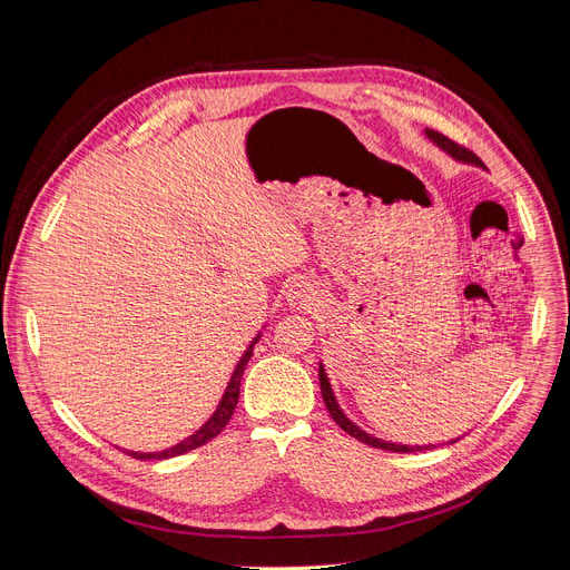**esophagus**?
<instances>
[{"label":"esophagus","instance_id":"obj_1","mask_svg":"<svg viewBox=\"0 0 570 570\" xmlns=\"http://www.w3.org/2000/svg\"><path fill=\"white\" fill-rule=\"evenodd\" d=\"M314 301H316V291H314V286L309 282L297 279V282L291 284V288H288V303L291 305H301V307L305 305V307H309V305H314Z\"/></svg>","mask_w":570,"mask_h":570}]
</instances>
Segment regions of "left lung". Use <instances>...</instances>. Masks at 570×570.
<instances>
[{
    "mask_svg": "<svg viewBox=\"0 0 570 570\" xmlns=\"http://www.w3.org/2000/svg\"><path fill=\"white\" fill-rule=\"evenodd\" d=\"M425 134H428V138L434 140L441 149H445V153L451 155L453 159L464 161V164H471V166H481V168L485 166L481 159H478V157L471 153V149H466V147L453 142L451 138H445L443 134L432 131V129H425ZM318 383H321V395H323V402H325L327 413H331L333 421H335L346 434H351L353 439L363 441V443H367V445H372V448H381V451H393V453H415V451H428V448H434V445H402V443H391V441H383V439H376V436L363 432L355 423H351L348 417L344 415V411L340 409V404H337V400H335V393H333V387H331V381H327V374H325L323 365H318ZM455 441H458V439H455ZM455 441H451V443H455Z\"/></svg>",
    "mask_w": 570,
    "mask_h": 570,
    "instance_id": "obj_1",
    "label": "left lung"
}]
</instances>
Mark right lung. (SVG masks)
I'll list each match as a JSON object with an SVG mask.
<instances>
[{"label":"right lung","mask_w":570,"mask_h":570,"mask_svg":"<svg viewBox=\"0 0 570 570\" xmlns=\"http://www.w3.org/2000/svg\"><path fill=\"white\" fill-rule=\"evenodd\" d=\"M258 340H261V335L254 337V342L247 346V351L243 353V357H239V363L235 365V372H233V376H230V381H228V385H226V393H224V397H222L217 411H215L213 415H209V421H207L200 430H196V432H194L191 436H187L185 441H179V443L166 448V451H159V453H136V451H127V455H131V458H136V460H168V458L185 455V453L194 451V448H200L203 443L213 441V439L228 425L230 415H233V411H235V406H237L239 381H243L245 367H247V363H249V357H252L254 346H256Z\"/></svg>","instance_id":"obj_1"}]
</instances>
